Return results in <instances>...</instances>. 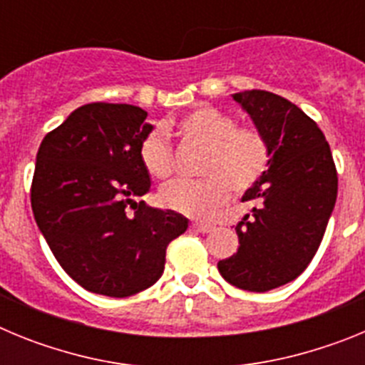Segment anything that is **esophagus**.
<instances>
[{"label":"esophagus","mask_w":365,"mask_h":365,"mask_svg":"<svg viewBox=\"0 0 365 365\" xmlns=\"http://www.w3.org/2000/svg\"><path fill=\"white\" fill-rule=\"evenodd\" d=\"M192 230L201 232V234H208V232L214 230V225H210V222H192Z\"/></svg>","instance_id":"34e87169"}]
</instances>
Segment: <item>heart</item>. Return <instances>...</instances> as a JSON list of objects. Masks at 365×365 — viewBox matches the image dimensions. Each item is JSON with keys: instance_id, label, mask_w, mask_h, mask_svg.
I'll use <instances>...</instances> for the list:
<instances>
[{"instance_id": "heart-1", "label": "heart", "mask_w": 365, "mask_h": 365, "mask_svg": "<svg viewBox=\"0 0 365 365\" xmlns=\"http://www.w3.org/2000/svg\"><path fill=\"white\" fill-rule=\"evenodd\" d=\"M175 131L202 148L199 180H177L160 190V202L173 212L208 219L228 201L230 188L243 193L265 175L270 164L267 137L254 128L235 125V118L212 106H199L180 117ZM138 159L153 179L173 173V155L166 135L153 130L140 140Z\"/></svg>"}]
</instances>
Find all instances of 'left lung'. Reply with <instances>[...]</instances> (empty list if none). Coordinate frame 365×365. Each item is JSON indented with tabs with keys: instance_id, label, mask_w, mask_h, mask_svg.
Masks as SVG:
<instances>
[{
	"instance_id": "left-lung-1",
	"label": "left lung",
	"mask_w": 365,
	"mask_h": 365,
	"mask_svg": "<svg viewBox=\"0 0 365 365\" xmlns=\"http://www.w3.org/2000/svg\"><path fill=\"white\" fill-rule=\"evenodd\" d=\"M270 146L265 175L243 195L254 201L235 227L240 248L217 263L230 285L267 292L307 269L324 240L338 192L325 135L298 106L261 89L232 95Z\"/></svg>"
}]
</instances>
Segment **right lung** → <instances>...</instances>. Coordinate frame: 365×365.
<instances>
[{
    "label": "right lung",
    "instance_id": "obj_1",
    "mask_svg": "<svg viewBox=\"0 0 365 365\" xmlns=\"http://www.w3.org/2000/svg\"><path fill=\"white\" fill-rule=\"evenodd\" d=\"M146 117L138 106L86 104L38 150L36 225L62 269L95 294L125 298L153 285L166 247L188 228L185 215L135 201L151 188L138 159L140 140L153 130Z\"/></svg>",
    "mask_w": 365,
    "mask_h": 365
}]
</instances>
